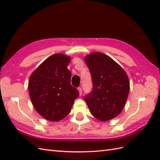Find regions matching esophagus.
Returning a JSON list of instances; mask_svg holds the SVG:
<instances>
[{
	"mask_svg": "<svg viewBox=\"0 0 160 160\" xmlns=\"http://www.w3.org/2000/svg\"><path fill=\"white\" fill-rule=\"evenodd\" d=\"M78 91H79V93H80V96H81V95H82V88L81 87H78Z\"/></svg>",
	"mask_w": 160,
	"mask_h": 160,
	"instance_id": "34e87169",
	"label": "esophagus"
}]
</instances>
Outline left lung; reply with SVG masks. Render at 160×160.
I'll use <instances>...</instances> for the list:
<instances>
[{
	"label": "left lung",
	"mask_w": 160,
	"mask_h": 160,
	"mask_svg": "<svg viewBox=\"0 0 160 160\" xmlns=\"http://www.w3.org/2000/svg\"><path fill=\"white\" fill-rule=\"evenodd\" d=\"M93 82L84 97L90 113L100 121L117 117L123 109L130 89L127 74L106 54L93 52L84 58Z\"/></svg>",
	"instance_id": "obj_1"
}]
</instances>
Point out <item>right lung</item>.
Instances as JSON below:
<instances>
[{"instance_id":"1","label":"right lung","mask_w":160,"mask_h":160,"mask_svg":"<svg viewBox=\"0 0 160 160\" xmlns=\"http://www.w3.org/2000/svg\"><path fill=\"white\" fill-rule=\"evenodd\" d=\"M71 57L56 53L40 64L30 76L28 89L36 111L47 120L57 122L70 113L79 96L71 84V73L67 69Z\"/></svg>"}]
</instances>
